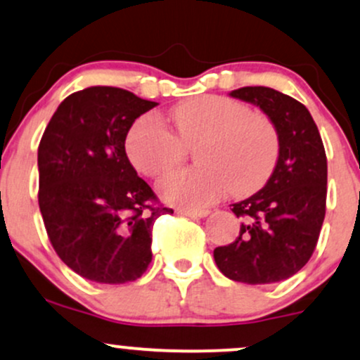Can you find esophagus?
<instances>
[{"label": "esophagus", "mask_w": 360, "mask_h": 360, "mask_svg": "<svg viewBox=\"0 0 360 360\" xmlns=\"http://www.w3.org/2000/svg\"><path fill=\"white\" fill-rule=\"evenodd\" d=\"M177 213L184 214V217H193V218H205L208 217V210H177Z\"/></svg>", "instance_id": "obj_1"}]
</instances>
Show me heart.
<instances>
[{
    "instance_id": "1",
    "label": "heart",
    "mask_w": 360,
    "mask_h": 360,
    "mask_svg": "<svg viewBox=\"0 0 360 360\" xmlns=\"http://www.w3.org/2000/svg\"><path fill=\"white\" fill-rule=\"evenodd\" d=\"M176 134L147 115L139 118L125 139L127 155L139 172L160 177L179 166L186 148H194L200 167L172 172L159 183L167 203L203 208L230 188L249 196L269 181L281 152L279 131L262 113H250L242 103L217 94L181 101L171 111Z\"/></svg>"
}]
</instances>
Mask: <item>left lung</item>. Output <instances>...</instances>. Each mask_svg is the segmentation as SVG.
<instances>
[{"instance_id":"left-lung-1","label":"left lung","mask_w":360,"mask_h":360,"mask_svg":"<svg viewBox=\"0 0 360 360\" xmlns=\"http://www.w3.org/2000/svg\"><path fill=\"white\" fill-rule=\"evenodd\" d=\"M230 96L259 106L279 131L274 172L260 191L232 205L242 218L232 243L213 250L229 279L271 284L291 278L315 250L326 205V155L307 106L266 86L235 89Z\"/></svg>"}]
</instances>
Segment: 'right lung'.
<instances>
[{
    "label": "right lung",
    "instance_id": "right-lung-1",
    "mask_svg": "<svg viewBox=\"0 0 360 360\" xmlns=\"http://www.w3.org/2000/svg\"><path fill=\"white\" fill-rule=\"evenodd\" d=\"M155 101L91 86L60 103L39 146V206L53 250L82 278L103 284L139 279L152 260V226L172 210L154 206L125 139Z\"/></svg>",
    "mask_w": 360,
    "mask_h": 360
}]
</instances>
